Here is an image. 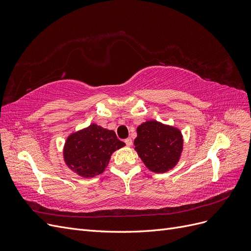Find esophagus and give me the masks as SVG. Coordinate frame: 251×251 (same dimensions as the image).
I'll list each match as a JSON object with an SVG mask.
<instances>
[{"label": "esophagus", "instance_id": "esophagus-1", "mask_svg": "<svg viewBox=\"0 0 251 251\" xmlns=\"http://www.w3.org/2000/svg\"><path fill=\"white\" fill-rule=\"evenodd\" d=\"M125 142H126V144L127 147H131L132 144H133V140L131 139V138H126V140H125Z\"/></svg>", "mask_w": 251, "mask_h": 251}]
</instances>
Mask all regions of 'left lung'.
I'll return each mask as SVG.
<instances>
[{"label":"left lung","instance_id":"1","mask_svg":"<svg viewBox=\"0 0 251 251\" xmlns=\"http://www.w3.org/2000/svg\"><path fill=\"white\" fill-rule=\"evenodd\" d=\"M134 144L135 151L149 170L164 173L179 161L183 140L178 128L151 120L137 127Z\"/></svg>","mask_w":251,"mask_h":251}]
</instances>
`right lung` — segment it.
<instances>
[{"mask_svg":"<svg viewBox=\"0 0 251 251\" xmlns=\"http://www.w3.org/2000/svg\"><path fill=\"white\" fill-rule=\"evenodd\" d=\"M125 146L113 131L93 124L68 137L64 148L65 162L79 176L94 177L107 168L113 151Z\"/></svg>","mask_w":251,"mask_h":251,"instance_id":"add662e5","label":"right lung"}]
</instances>
